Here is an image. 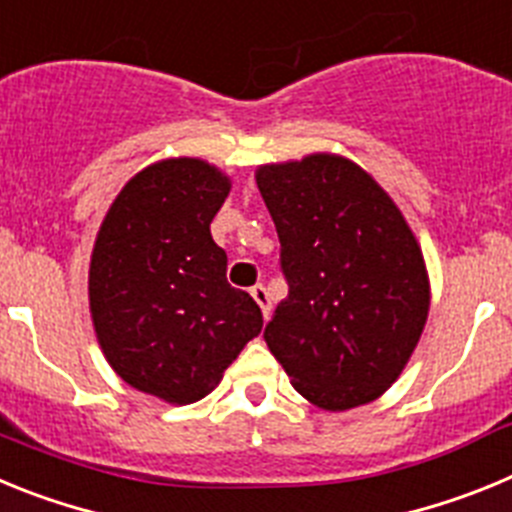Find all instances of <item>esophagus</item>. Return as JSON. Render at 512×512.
Segmentation results:
<instances>
[{
  "mask_svg": "<svg viewBox=\"0 0 512 512\" xmlns=\"http://www.w3.org/2000/svg\"><path fill=\"white\" fill-rule=\"evenodd\" d=\"M251 297H253V300H256V305L261 307V312H264V318H269L271 300H269V292H266L264 284H256V287H251Z\"/></svg>",
  "mask_w": 512,
  "mask_h": 512,
  "instance_id": "34e87169",
  "label": "esophagus"
}]
</instances>
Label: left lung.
Listing matches in <instances>:
<instances>
[{"mask_svg": "<svg viewBox=\"0 0 512 512\" xmlns=\"http://www.w3.org/2000/svg\"><path fill=\"white\" fill-rule=\"evenodd\" d=\"M256 184L289 284L266 346L318 408L377 400L413 356L431 305L413 230L372 176L333 153L261 166Z\"/></svg>", "mask_w": 512, "mask_h": 512, "instance_id": "8db88e82", "label": "left lung"}]
</instances>
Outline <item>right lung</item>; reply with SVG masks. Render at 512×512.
<instances>
[{"mask_svg": "<svg viewBox=\"0 0 512 512\" xmlns=\"http://www.w3.org/2000/svg\"><path fill=\"white\" fill-rule=\"evenodd\" d=\"M228 192L207 161L166 158L122 187L94 241L89 310L104 359L171 405L210 395L264 325L210 235Z\"/></svg>", "mask_w": 512, "mask_h": 512, "instance_id": "add662e5", "label": "right lung"}]
</instances>
